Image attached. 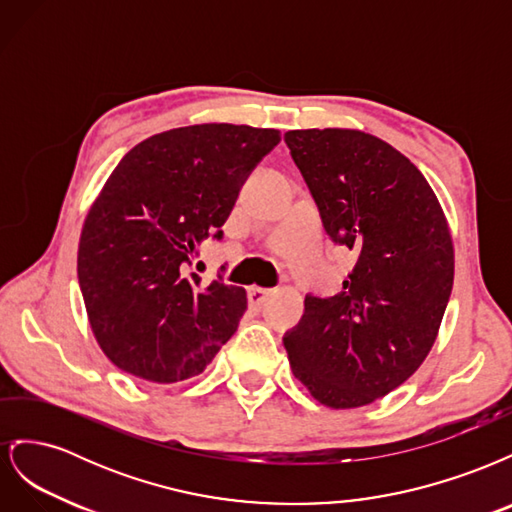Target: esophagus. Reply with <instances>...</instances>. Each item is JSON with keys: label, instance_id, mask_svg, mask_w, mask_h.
<instances>
[{"label": "esophagus", "instance_id": "obj_1", "mask_svg": "<svg viewBox=\"0 0 512 512\" xmlns=\"http://www.w3.org/2000/svg\"><path fill=\"white\" fill-rule=\"evenodd\" d=\"M271 290L269 288H258V286H250L247 288V303H250L252 307H260L262 303H265L269 299Z\"/></svg>", "mask_w": 512, "mask_h": 512}]
</instances>
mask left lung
<instances>
[{
	"label": "left lung",
	"instance_id": "8db88e82",
	"mask_svg": "<svg viewBox=\"0 0 512 512\" xmlns=\"http://www.w3.org/2000/svg\"><path fill=\"white\" fill-rule=\"evenodd\" d=\"M333 243L356 254L335 297H305L284 335L292 374L322 406L361 408L421 367L453 290L451 230L404 153L361 130L284 134Z\"/></svg>",
	"mask_w": 512,
	"mask_h": 512
}]
</instances>
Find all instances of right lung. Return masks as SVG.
Returning a JSON list of instances; mask_svg holds the SVG:
<instances>
[{"label": "right lung", "mask_w": 512, "mask_h": 512, "mask_svg": "<svg viewBox=\"0 0 512 512\" xmlns=\"http://www.w3.org/2000/svg\"><path fill=\"white\" fill-rule=\"evenodd\" d=\"M280 130L200 123L138 143L91 205L79 284L91 331L121 371L149 382L198 376L237 331L245 290L203 284L190 265L222 226Z\"/></svg>", "instance_id": "obj_1"}]
</instances>
